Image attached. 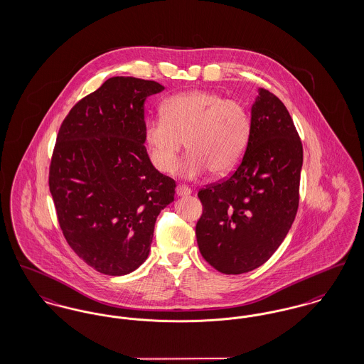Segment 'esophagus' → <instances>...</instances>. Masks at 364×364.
Segmentation results:
<instances>
[{
    "instance_id": "esophagus-1",
    "label": "esophagus",
    "mask_w": 364,
    "mask_h": 364,
    "mask_svg": "<svg viewBox=\"0 0 364 364\" xmlns=\"http://www.w3.org/2000/svg\"><path fill=\"white\" fill-rule=\"evenodd\" d=\"M191 191L188 188V186H185V185H178L176 186V196L178 197H186V196H191Z\"/></svg>"
}]
</instances>
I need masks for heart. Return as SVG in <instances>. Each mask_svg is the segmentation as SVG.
Segmentation results:
<instances>
[{"mask_svg": "<svg viewBox=\"0 0 364 364\" xmlns=\"http://www.w3.org/2000/svg\"><path fill=\"white\" fill-rule=\"evenodd\" d=\"M163 117L149 119L144 135L154 167L168 173L176 166L185 142L191 154L181 164L185 178L210 170L215 176L231 173L242 160L250 135L245 107L208 90H194L167 98Z\"/></svg>", "mask_w": 364, "mask_h": 364, "instance_id": "b5f03b06", "label": "heart"}]
</instances>
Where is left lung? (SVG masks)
<instances>
[{
  "label": "left lung",
  "mask_w": 364,
  "mask_h": 364,
  "mask_svg": "<svg viewBox=\"0 0 364 364\" xmlns=\"http://www.w3.org/2000/svg\"><path fill=\"white\" fill-rule=\"evenodd\" d=\"M303 145L284 102L259 89L250 135L229 179L198 191V249L218 271L244 274L264 264L285 240L299 207Z\"/></svg>",
  "instance_id": "1"
}]
</instances>
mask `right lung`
Returning a JSON list of instances; mask_svg holds the SVG:
<instances>
[{
    "mask_svg": "<svg viewBox=\"0 0 364 364\" xmlns=\"http://www.w3.org/2000/svg\"><path fill=\"white\" fill-rule=\"evenodd\" d=\"M163 90L154 80L109 77L58 130L49 173L58 223L77 256L107 275L148 259L156 219L173 201V179L144 145L145 101Z\"/></svg>",
    "mask_w": 364,
    "mask_h": 364,
    "instance_id": "obj_1",
    "label": "right lung"
}]
</instances>
